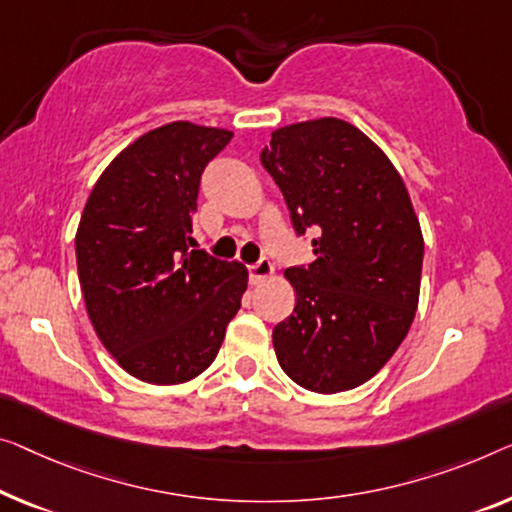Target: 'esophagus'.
I'll return each mask as SVG.
<instances>
[{"label": "esophagus", "mask_w": 512, "mask_h": 512, "mask_svg": "<svg viewBox=\"0 0 512 512\" xmlns=\"http://www.w3.org/2000/svg\"><path fill=\"white\" fill-rule=\"evenodd\" d=\"M273 276V264L269 259H259L257 264H250L248 266V278H250V285H259V282H264L266 278Z\"/></svg>", "instance_id": "34e87169"}]
</instances>
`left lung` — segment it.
Instances as JSON below:
<instances>
[{
    "label": "left lung",
    "mask_w": 512,
    "mask_h": 512,
    "mask_svg": "<svg viewBox=\"0 0 512 512\" xmlns=\"http://www.w3.org/2000/svg\"><path fill=\"white\" fill-rule=\"evenodd\" d=\"M262 165L315 262L292 266L294 312L273 329L280 368L315 393L375 377L414 322L423 232L395 165L363 131L322 117L276 128Z\"/></svg>",
    "instance_id": "8db88e82"
}]
</instances>
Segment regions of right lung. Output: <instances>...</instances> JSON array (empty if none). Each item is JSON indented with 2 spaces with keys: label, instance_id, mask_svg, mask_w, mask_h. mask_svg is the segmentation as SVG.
I'll return each mask as SVG.
<instances>
[{
  "label": "right lung",
  "instance_id": "right-lung-1",
  "mask_svg": "<svg viewBox=\"0 0 512 512\" xmlns=\"http://www.w3.org/2000/svg\"><path fill=\"white\" fill-rule=\"evenodd\" d=\"M232 135L190 121L140 135L105 167L82 211L75 257L91 326L147 384L202 375L241 308L246 266L190 248L202 172Z\"/></svg>",
  "mask_w": 512,
  "mask_h": 512
}]
</instances>
